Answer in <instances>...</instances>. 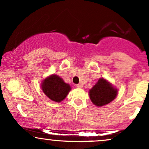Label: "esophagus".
Wrapping results in <instances>:
<instances>
[{
  "instance_id": "34e87169",
  "label": "esophagus",
  "mask_w": 149,
  "mask_h": 149,
  "mask_svg": "<svg viewBox=\"0 0 149 149\" xmlns=\"http://www.w3.org/2000/svg\"><path fill=\"white\" fill-rule=\"evenodd\" d=\"M76 87L78 88H83V85H82V84H78V85H76Z\"/></svg>"
}]
</instances>
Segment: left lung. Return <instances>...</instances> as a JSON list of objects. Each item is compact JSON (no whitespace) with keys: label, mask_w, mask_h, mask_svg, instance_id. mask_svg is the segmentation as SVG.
I'll use <instances>...</instances> for the list:
<instances>
[{"label":"left lung","mask_w":149,"mask_h":149,"mask_svg":"<svg viewBox=\"0 0 149 149\" xmlns=\"http://www.w3.org/2000/svg\"><path fill=\"white\" fill-rule=\"evenodd\" d=\"M118 95V89L104 78L98 80L97 83L89 90L92 102L98 107L109 104Z\"/></svg>","instance_id":"1"}]
</instances>
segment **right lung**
Here are the masks:
<instances>
[{
	"instance_id": "right-lung-1",
	"label": "right lung",
	"mask_w": 149,
	"mask_h": 149,
	"mask_svg": "<svg viewBox=\"0 0 149 149\" xmlns=\"http://www.w3.org/2000/svg\"><path fill=\"white\" fill-rule=\"evenodd\" d=\"M42 92L49 100L55 102H61L66 98L71 91L69 84L66 83L57 75L52 74L46 77L40 83Z\"/></svg>"
}]
</instances>
